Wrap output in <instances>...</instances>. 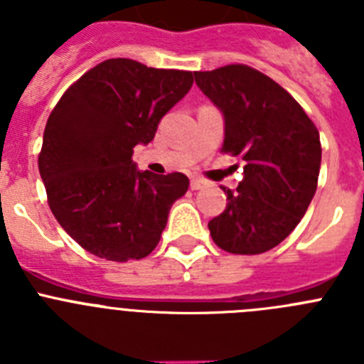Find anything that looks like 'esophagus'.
I'll return each mask as SVG.
<instances>
[{
	"label": "esophagus",
	"instance_id": "34e87169",
	"mask_svg": "<svg viewBox=\"0 0 364 364\" xmlns=\"http://www.w3.org/2000/svg\"><path fill=\"white\" fill-rule=\"evenodd\" d=\"M205 184H208V182H205L204 178H200V176H191V189H193V191L202 189Z\"/></svg>",
	"mask_w": 364,
	"mask_h": 364
}]
</instances>
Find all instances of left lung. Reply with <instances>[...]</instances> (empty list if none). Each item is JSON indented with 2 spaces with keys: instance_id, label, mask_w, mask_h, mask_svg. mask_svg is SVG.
I'll use <instances>...</instances> for the list:
<instances>
[{
  "instance_id": "left-lung-1",
  "label": "left lung",
  "mask_w": 364,
  "mask_h": 364,
  "mask_svg": "<svg viewBox=\"0 0 364 364\" xmlns=\"http://www.w3.org/2000/svg\"><path fill=\"white\" fill-rule=\"evenodd\" d=\"M224 114L222 153L244 160V178L226 189V210L211 218V239L235 255L264 253L295 230L317 189L319 131L277 82L233 63L195 73Z\"/></svg>"
}]
</instances>
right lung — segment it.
Here are the masks:
<instances>
[{"instance_id":"add662e5","label":"right lung","mask_w":364,"mask_h":364,"mask_svg":"<svg viewBox=\"0 0 364 364\" xmlns=\"http://www.w3.org/2000/svg\"><path fill=\"white\" fill-rule=\"evenodd\" d=\"M191 85V70L112 58L63 92L45 125L38 167L50 211L83 250L127 262L156 247L189 178L138 171L133 147L153 140Z\"/></svg>"}]
</instances>
